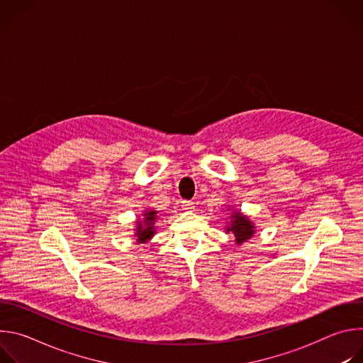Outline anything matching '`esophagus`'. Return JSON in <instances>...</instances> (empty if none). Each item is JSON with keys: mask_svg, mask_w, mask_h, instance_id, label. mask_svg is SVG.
Instances as JSON below:
<instances>
[{"mask_svg": "<svg viewBox=\"0 0 363 363\" xmlns=\"http://www.w3.org/2000/svg\"><path fill=\"white\" fill-rule=\"evenodd\" d=\"M182 208L186 211L194 210V202L192 201H182Z\"/></svg>", "mask_w": 363, "mask_h": 363, "instance_id": "esophagus-1", "label": "esophagus"}]
</instances>
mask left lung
Segmentation results:
<instances>
[{"label":"left lung","mask_w":363,"mask_h":363,"mask_svg":"<svg viewBox=\"0 0 363 363\" xmlns=\"http://www.w3.org/2000/svg\"><path fill=\"white\" fill-rule=\"evenodd\" d=\"M231 218H233V221H231V224H230L227 231H233L234 233L237 242L241 244L242 241L251 238V235L254 234V227L248 221V218L241 216L240 213H235Z\"/></svg>","instance_id":"8db88e82"}]
</instances>
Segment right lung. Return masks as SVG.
Here are the masks:
<instances>
[{"instance_id":"1","label":"right lung","mask_w":363,"mask_h":363,"mask_svg":"<svg viewBox=\"0 0 363 363\" xmlns=\"http://www.w3.org/2000/svg\"><path fill=\"white\" fill-rule=\"evenodd\" d=\"M155 220H157V211H146L145 213L143 224L139 223V227H138V237H139L138 240H140L143 242L153 235Z\"/></svg>"}]
</instances>
